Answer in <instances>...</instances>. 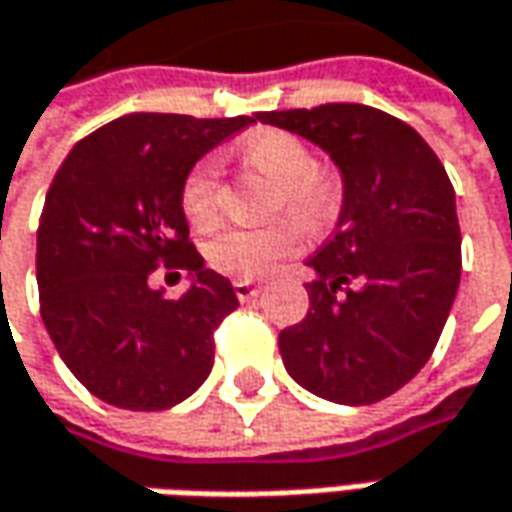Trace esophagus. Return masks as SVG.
Wrapping results in <instances>:
<instances>
[{"label": "esophagus", "mask_w": 512, "mask_h": 512, "mask_svg": "<svg viewBox=\"0 0 512 512\" xmlns=\"http://www.w3.org/2000/svg\"><path fill=\"white\" fill-rule=\"evenodd\" d=\"M233 290H236L239 302H250V299L259 293V285H253V282H247V279H239V282H233Z\"/></svg>", "instance_id": "1"}]
</instances>
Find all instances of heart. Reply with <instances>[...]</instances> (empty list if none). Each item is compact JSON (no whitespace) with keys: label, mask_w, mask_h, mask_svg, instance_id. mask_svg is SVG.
Listing matches in <instances>:
<instances>
[{"label":"heart","mask_w":512,"mask_h":512,"mask_svg":"<svg viewBox=\"0 0 512 512\" xmlns=\"http://www.w3.org/2000/svg\"><path fill=\"white\" fill-rule=\"evenodd\" d=\"M242 159L262 170L279 187L276 207L293 210L302 222L325 225L336 205V182L325 170L313 168L307 145L285 130H262L242 142ZM219 159H199L182 185V207L190 222H207L219 205ZM302 250V230L282 219L267 227H222L207 242V262L233 279H262L279 262Z\"/></svg>","instance_id":"b5f03b06"}]
</instances>
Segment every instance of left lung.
Instances as JSON below:
<instances>
[{
  "instance_id": "1",
  "label": "left lung",
  "mask_w": 512,
  "mask_h": 512,
  "mask_svg": "<svg viewBox=\"0 0 512 512\" xmlns=\"http://www.w3.org/2000/svg\"><path fill=\"white\" fill-rule=\"evenodd\" d=\"M319 145L342 173L333 236L299 325L279 333L287 373L336 404L387 399L422 370L462 279L456 193L439 156L384 110L333 102L256 113Z\"/></svg>"
}]
</instances>
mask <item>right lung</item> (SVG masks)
Here are the masks:
<instances>
[{
  "instance_id": "right-lung-1",
  "label": "right lung",
  "mask_w": 512,
  "mask_h": 512,
  "mask_svg": "<svg viewBox=\"0 0 512 512\" xmlns=\"http://www.w3.org/2000/svg\"><path fill=\"white\" fill-rule=\"evenodd\" d=\"M256 116L128 113L85 136L53 176L36 233L42 322L70 373L102 402L168 410L213 367V330L239 307L233 285L187 242L190 168ZM191 273L179 300L147 276Z\"/></svg>"
}]
</instances>
